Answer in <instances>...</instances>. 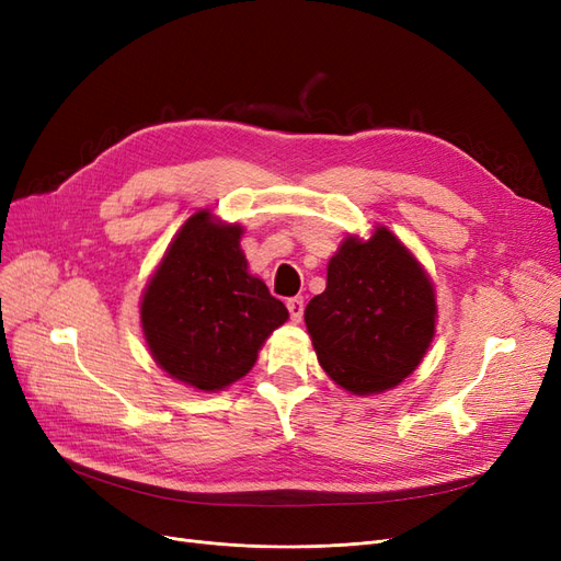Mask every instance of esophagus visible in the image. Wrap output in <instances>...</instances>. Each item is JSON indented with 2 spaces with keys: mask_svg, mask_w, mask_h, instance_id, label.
<instances>
[{
  "mask_svg": "<svg viewBox=\"0 0 561 561\" xmlns=\"http://www.w3.org/2000/svg\"><path fill=\"white\" fill-rule=\"evenodd\" d=\"M287 311H290V318L295 322H299L301 316H304V299L301 297H290V299H287Z\"/></svg>",
  "mask_w": 561,
  "mask_h": 561,
  "instance_id": "34e87169",
  "label": "esophagus"
}]
</instances>
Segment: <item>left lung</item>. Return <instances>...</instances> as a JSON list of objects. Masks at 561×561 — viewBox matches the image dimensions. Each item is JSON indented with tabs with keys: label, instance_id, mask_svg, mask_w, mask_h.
Here are the masks:
<instances>
[{
	"label": "left lung",
	"instance_id": "8db88e82",
	"mask_svg": "<svg viewBox=\"0 0 561 561\" xmlns=\"http://www.w3.org/2000/svg\"><path fill=\"white\" fill-rule=\"evenodd\" d=\"M304 320L318 363L351 393L393 388L412 375L435 334V293L421 264L393 233L348 239L328 266L325 293Z\"/></svg>",
	"mask_w": 561,
	"mask_h": 561
}]
</instances>
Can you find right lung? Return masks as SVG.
Masks as SVG:
<instances>
[{
    "mask_svg": "<svg viewBox=\"0 0 561 561\" xmlns=\"http://www.w3.org/2000/svg\"><path fill=\"white\" fill-rule=\"evenodd\" d=\"M241 227L186 219L149 280L140 318L154 360L178 381L219 390L248 375L264 339L287 320L268 287L248 274Z\"/></svg>",
    "mask_w": 561,
    "mask_h": 561,
    "instance_id": "right-lung-1",
    "label": "right lung"
}]
</instances>
